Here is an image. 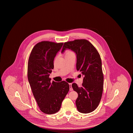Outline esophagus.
Returning a JSON list of instances; mask_svg holds the SVG:
<instances>
[{
  "label": "esophagus",
  "instance_id": "34e87169",
  "mask_svg": "<svg viewBox=\"0 0 133 133\" xmlns=\"http://www.w3.org/2000/svg\"><path fill=\"white\" fill-rule=\"evenodd\" d=\"M69 90L72 91L73 90V89L71 87V83H69Z\"/></svg>",
  "mask_w": 133,
  "mask_h": 133
}]
</instances>
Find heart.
<instances>
[{
    "mask_svg": "<svg viewBox=\"0 0 133 133\" xmlns=\"http://www.w3.org/2000/svg\"><path fill=\"white\" fill-rule=\"evenodd\" d=\"M70 53H72V52L70 50H67L65 52V55H67V54H70Z\"/></svg>",
    "mask_w": 133,
    "mask_h": 133,
    "instance_id": "b5f03b06",
    "label": "heart"
}]
</instances>
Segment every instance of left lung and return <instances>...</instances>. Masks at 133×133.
Instances as JSON below:
<instances>
[{
	"instance_id": "obj_1",
	"label": "left lung",
	"mask_w": 133,
	"mask_h": 133,
	"mask_svg": "<svg viewBox=\"0 0 133 133\" xmlns=\"http://www.w3.org/2000/svg\"><path fill=\"white\" fill-rule=\"evenodd\" d=\"M74 51L77 56L76 69L84 76L82 87L72 84L78 95L76 105L78 111L87 114L98 107L103 91L104 75L99 54L91 43L86 39H76L65 42L62 52L66 49Z\"/></svg>"
}]
</instances>
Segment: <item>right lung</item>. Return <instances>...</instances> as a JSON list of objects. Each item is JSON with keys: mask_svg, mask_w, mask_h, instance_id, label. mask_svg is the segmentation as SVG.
<instances>
[{"mask_svg": "<svg viewBox=\"0 0 133 133\" xmlns=\"http://www.w3.org/2000/svg\"><path fill=\"white\" fill-rule=\"evenodd\" d=\"M63 43L43 41L32 48L28 62V79L40 110L47 114L58 112L69 90L65 81L50 82L54 60Z\"/></svg>", "mask_w": 133, "mask_h": 133, "instance_id": "right-lung-1", "label": "right lung"}]
</instances>
